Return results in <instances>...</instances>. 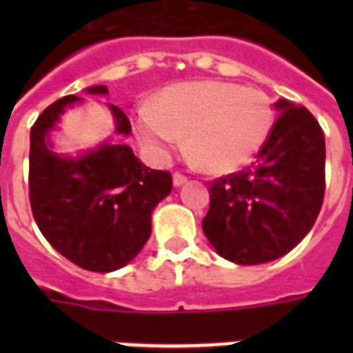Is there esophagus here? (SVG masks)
Here are the masks:
<instances>
[{
  "mask_svg": "<svg viewBox=\"0 0 353 353\" xmlns=\"http://www.w3.org/2000/svg\"><path fill=\"white\" fill-rule=\"evenodd\" d=\"M185 183H187V177L183 176V174H179V172H176V174H174V187H181Z\"/></svg>",
  "mask_w": 353,
  "mask_h": 353,
  "instance_id": "1",
  "label": "esophagus"
}]
</instances>
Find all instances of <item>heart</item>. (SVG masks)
Wrapping results in <instances>:
<instances>
[{"label":"heart","mask_w":353,"mask_h":353,"mask_svg":"<svg viewBox=\"0 0 353 353\" xmlns=\"http://www.w3.org/2000/svg\"><path fill=\"white\" fill-rule=\"evenodd\" d=\"M268 95L231 82H188L163 91L154 108L137 115V133L157 157L177 148L188 133L187 150L210 174L240 170L260 152L273 128Z\"/></svg>","instance_id":"heart-1"}]
</instances>
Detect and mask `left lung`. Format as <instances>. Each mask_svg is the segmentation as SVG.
<instances>
[{"instance_id":"8db88e82","label":"left lung","mask_w":353,"mask_h":353,"mask_svg":"<svg viewBox=\"0 0 353 353\" xmlns=\"http://www.w3.org/2000/svg\"><path fill=\"white\" fill-rule=\"evenodd\" d=\"M274 108L280 115L254 165L210 183L201 221L216 252L240 265L284 256L312 231L323 207V128L304 106L282 99Z\"/></svg>"}]
</instances>
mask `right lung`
I'll return each instance as SVG.
<instances>
[{"label":"right lung","instance_id":"obj_1","mask_svg":"<svg viewBox=\"0 0 353 353\" xmlns=\"http://www.w3.org/2000/svg\"><path fill=\"white\" fill-rule=\"evenodd\" d=\"M85 93L106 95V85ZM82 99L52 102L30 128L29 198L38 229L62 256L95 273H112L137 256L152 232V212L172 192L170 172L152 170L124 143L106 141L79 157L52 152L49 133ZM115 135L132 133L121 108L108 104Z\"/></svg>","mask_w":353,"mask_h":353}]
</instances>
